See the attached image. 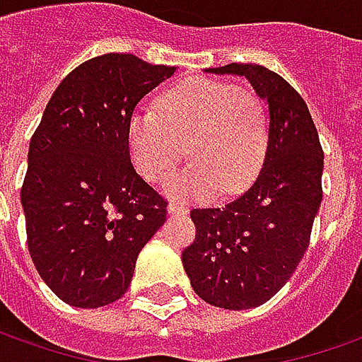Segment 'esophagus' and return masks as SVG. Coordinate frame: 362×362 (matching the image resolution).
Segmentation results:
<instances>
[{"label":"esophagus","mask_w":362,"mask_h":362,"mask_svg":"<svg viewBox=\"0 0 362 362\" xmlns=\"http://www.w3.org/2000/svg\"><path fill=\"white\" fill-rule=\"evenodd\" d=\"M167 213L169 214H185L187 206L179 205V203H169V205H167Z\"/></svg>","instance_id":"obj_1"}]
</instances>
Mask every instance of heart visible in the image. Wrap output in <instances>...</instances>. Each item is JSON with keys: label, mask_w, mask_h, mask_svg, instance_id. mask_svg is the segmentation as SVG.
<instances>
[{"label": "heart", "mask_w": 362, "mask_h": 362, "mask_svg": "<svg viewBox=\"0 0 362 362\" xmlns=\"http://www.w3.org/2000/svg\"><path fill=\"white\" fill-rule=\"evenodd\" d=\"M128 146L141 175L161 183L187 151L193 163L167 181L177 199H209L218 187L238 193L252 181L268 146V116L252 92L228 82L189 78L161 94L157 108H138Z\"/></svg>", "instance_id": "heart-1"}]
</instances>
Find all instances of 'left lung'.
I'll list each match as a JSON object with an SVG mask.
<instances>
[{
    "instance_id": "obj_1",
    "label": "left lung",
    "mask_w": 362,
    "mask_h": 362,
    "mask_svg": "<svg viewBox=\"0 0 362 362\" xmlns=\"http://www.w3.org/2000/svg\"><path fill=\"white\" fill-rule=\"evenodd\" d=\"M268 104V146L252 185L223 206L193 209L195 243L181 260L191 288L214 308L252 310L290 280L321 205L323 151L308 104L260 64H224Z\"/></svg>"
}]
</instances>
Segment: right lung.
<instances>
[{"label":"right lung","instance_id":"obj_1","mask_svg":"<svg viewBox=\"0 0 362 362\" xmlns=\"http://www.w3.org/2000/svg\"><path fill=\"white\" fill-rule=\"evenodd\" d=\"M134 54L82 62L57 86L35 129L21 189L27 246L39 276L72 308H102L129 288L167 201L136 173L128 122L175 74Z\"/></svg>","mask_w":362,"mask_h":362}]
</instances>
